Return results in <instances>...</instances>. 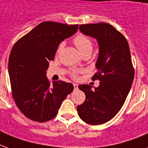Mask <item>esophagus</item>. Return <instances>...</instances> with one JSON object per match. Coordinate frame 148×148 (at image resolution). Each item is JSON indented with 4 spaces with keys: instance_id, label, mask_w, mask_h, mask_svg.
<instances>
[{
    "instance_id": "1",
    "label": "esophagus",
    "mask_w": 148,
    "mask_h": 148,
    "mask_svg": "<svg viewBox=\"0 0 148 148\" xmlns=\"http://www.w3.org/2000/svg\"><path fill=\"white\" fill-rule=\"evenodd\" d=\"M73 85H74V90H77L78 89V85L77 84H73Z\"/></svg>"
}]
</instances>
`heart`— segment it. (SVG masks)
<instances>
[{
	"label": "heart",
	"instance_id": "1",
	"mask_svg": "<svg viewBox=\"0 0 148 148\" xmlns=\"http://www.w3.org/2000/svg\"><path fill=\"white\" fill-rule=\"evenodd\" d=\"M74 45H76V47L78 48L80 52L82 53V55L88 54V53L91 54L93 48H94V45H93L92 40L89 37H88L87 35H84V34H77L74 38ZM64 47V42L60 43L59 45H58V49H57V53H59L63 49ZM78 72L80 71H77V70H73L71 73V76L73 77H77Z\"/></svg>",
	"mask_w": 148,
	"mask_h": 148
}]
</instances>
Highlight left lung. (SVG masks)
<instances>
[{"label":"left lung","instance_id":"left-lung-1","mask_svg":"<svg viewBox=\"0 0 148 148\" xmlns=\"http://www.w3.org/2000/svg\"><path fill=\"white\" fill-rule=\"evenodd\" d=\"M79 29L98 42L97 71L91 79L99 80L100 85L95 89L88 84L78 86L86 99L77 110L86 123L104 124L119 112L133 83L134 69L128 43L121 32L107 23L81 24Z\"/></svg>","mask_w":148,"mask_h":148}]
</instances>
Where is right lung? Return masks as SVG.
Listing matches in <instances>:
<instances>
[{"mask_svg": "<svg viewBox=\"0 0 148 148\" xmlns=\"http://www.w3.org/2000/svg\"><path fill=\"white\" fill-rule=\"evenodd\" d=\"M78 24L45 21L15 43L10 51L8 71L13 98L25 117L45 122L58 114L63 101L74 90L71 83L46 77L49 61L59 44L75 34Z\"/></svg>", "mask_w": 148, "mask_h": 148, "instance_id": "add662e5", "label": "right lung"}]
</instances>
